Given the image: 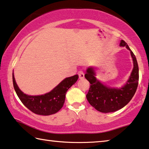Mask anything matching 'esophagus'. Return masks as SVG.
<instances>
[{
    "instance_id": "1",
    "label": "esophagus",
    "mask_w": 149,
    "mask_h": 149,
    "mask_svg": "<svg viewBox=\"0 0 149 149\" xmlns=\"http://www.w3.org/2000/svg\"><path fill=\"white\" fill-rule=\"evenodd\" d=\"M77 74H78V75H79V79H83L84 77V73L82 70L79 71L78 73H77Z\"/></svg>"
}]
</instances>
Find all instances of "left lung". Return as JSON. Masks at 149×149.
I'll use <instances>...</instances> for the list:
<instances>
[{
    "instance_id": "left-lung-1",
    "label": "left lung",
    "mask_w": 149,
    "mask_h": 149,
    "mask_svg": "<svg viewBox=\"0 0 149 149\" xmlns=\"http://www.w3.org/2000/svg\"><path fill=\"white\" fill-rule=\"evenodd\" d=\"M120 46L126 47L130 52L134 68L129 79L120 88L108 87L95 77L94 68H88L85 77L90 83V87L86 94L88 101L95 109L100 112L108 113L117 111L124 107L131 100L138 87L139 74L136 58L127 43L121 40Z\"/></svg>"
}]
</instances>
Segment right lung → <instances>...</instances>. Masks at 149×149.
I'll list each match as a JSON object with an SVG mask.
<instances>
[{
	"mask_svg": "<svg viewBox=\"0 0 149 149\" xmlns=\"http://www.w3.org/2000/svg\"><path fill=\"white\" fill-rule=\"evenodd\" d=\"M77 79L78 75L67 77L49 93L41 96H29L24 94L18 87L14 74H13V86L20 100L33 113L43 116L55 114L63 107L66 92Z\"/></svg>",
	"mask_w": 149,
	"mask_h": 149,
	"instance_id": "1",
	"label": "right lung"
}]
</instances>
